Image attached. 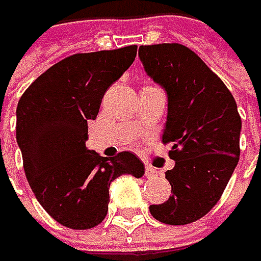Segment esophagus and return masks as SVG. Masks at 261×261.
Returning <instances> with one entry per match:
<instances>
[{"instance_id": "esophagus-1", "label": "esophagus", "mask_w": 261, "mask_h": 261, "mask_svg": "<svg viewBox=\"0 0 261 261\" xmlns=\"http://www.w3.org/2000/svg\"><path fill=\"white\" fill-rule=\"evenodd\" d=\"M154 174H155L154 168L149 166V165H145V177H152Z\"/></svg>"}]
</instances>
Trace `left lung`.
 Returning <instances> with one entry per match:
<instances>
[{
  "label": "left lung",
  "mask_w": 261,
  "mask_h": 261,
  "mask_svg": "<svg viewBox=\"0 0 261 261\" xmlns=\"http://www.w3.org/2000/svg\"><path fill=\"white\" fill-rule=\"evenodd\" d=\"M146 74L168 95L163 143L175 166L166 171L172 196L149 205L169 225L205 216L221 199L240 155L242 119L231 92L190 48L180 43L142 45Z\"/></svg>",
  "instance_id": "obj_1"
}]
</instances>
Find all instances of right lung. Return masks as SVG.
<instances>
[{"label": "right lung", "mask_w": 261, "mask_h": 261, "mask_svg": "<svg viewBox=\"0 0 261 261\" xmlns=\"http://www.w3.org/2000/svg\"><path fill=\"white\" fill-rule=\"evenodd\" d=\"M137 46L74 54L46 69L16 109V140L28 184L45 212L72 230L101 224L110 182L140 178L143 163L130 151L107 159L86 148L87 122L96 119L106 90L134 62Z\"/></svg>", "instance_id": "right-lung-1"}]
</instances>
